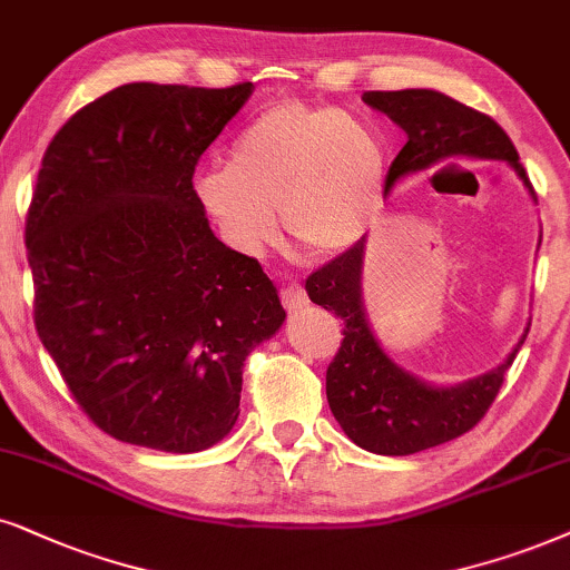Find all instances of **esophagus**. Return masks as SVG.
<instances>
[{"mask_svg":"<svg viewBox=\"0 0 570 570\" xmlns=\"http://www.w3.org/2000/svg\"><path fill=\"white\" fill-rule=\"evenodd\" d=\"M281 302H284V307L289 309H302V307H307V292L302 289V286L297 284V281H292L289 286H284V289H281Z\"/></svg>","mask_w":570,"mask_h":570,"instance_id":"34e87169","label":"esophagus"}]
</instances>
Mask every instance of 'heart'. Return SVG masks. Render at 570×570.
I'll use <instances>...</instances> for the list:
<instances>
[{"mask_svg":"<svg viewBox=\"0 0 570 570\" xmlns=\"http://www.w3.org/2000/svg\"><path fill=\"white\" fill-rule=\"evenodd\" d=\"M386 144L338 107L281 99L242 128L228 168L199 173V205L223 239L261 255L281 226L299 249L331 257L355 247L384 197Z\"/></svg>","mask_w":570,"mask_h":570,"instance_id":"heart-1","label":"heart"}]
</instances>
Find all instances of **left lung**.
<instances>
[{
  "mask_svg": "<svg viewBox=\"0 0 570 570\" xmlns=\"http://www.w3.org/2000/svg\"><path fill=\"white\" fill-rule=\"evenodd\" d=\"M363 102L407 134V144L386 173L384 194L402 176L450 157H479L505 160L534 197L513 141L489 115L434 89L365 91ZM363 249L365 239H360L305 281L307 297L344 321V342L326 371L331 413L352 442L376 455H413L463 436L487 415L529 328L497 368L455 386H431L402 371L373 336L360 289Z\"/></svg>",
  "mask_w": 570,
  "mask_h": 570,
  "instance_id": "obj_1",
  "label": "left lung"
}]
</instances>
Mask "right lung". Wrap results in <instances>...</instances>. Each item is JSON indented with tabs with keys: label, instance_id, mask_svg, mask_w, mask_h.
Returning <instances> with one entry per match:
<instances>
[{
	"label": "right lung",
	"instance_id": "1",
	"mask_svg": "<svg viewBox=\"0 0 570 570\" xmlns=\"http://www.w3.org/2000/svg\"><path fill=\"white\" fill-rule=\"evenodd\" d=\"M252 89L118 86L41 160L26 218L36 331L83 413L120 442L178 455L220 442L244 360L286 318L191 184Z\"/></svg>",
	"mask_w": 570,
	"mask_h": 570
}]
</instances>
